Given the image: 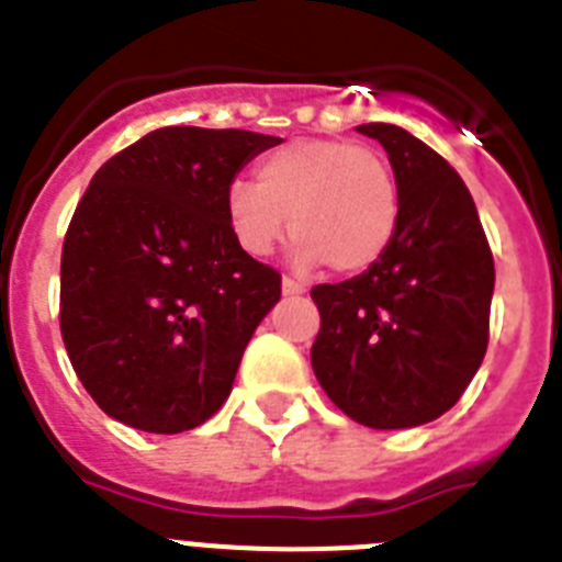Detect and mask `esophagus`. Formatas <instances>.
Returning <instances> with one entry per match:
<instances>
[{
    "instance_id": "1",
    "label": "esophagus",
    "mask_w": 562,
    "mask_h": 562,
    "mask_svg": "<svg viewBox=\"0 0 562 562\" xmlns=\"http://www.w3.org/2000/svg\"><path fill=\"white\" fill-rule=\"evenodd\" d=\"M281 290H284V295H304L306 286L301 284V281H295V278L286 276L284 281H281Z\"/></svg>"
}]
</instances>
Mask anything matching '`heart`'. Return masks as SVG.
Segmentation results:
<instances>
[{"label": "heart", "mask_w": 562, "mask_h": 562, "mask_svg": "<svg viewBox=\"0 0 562 562\" xmlns=\"http://www.w3.org/2000/svg\"><path fill=\"white\" fill-rule=\"evenodd\" d=\"M225 213L250 256H270L292 227L301 267L369 270L394 241L400 191L380 151L349 140H292L267 154L256 182L233 180Z\"/></svg>", "instance_id": "obj_1"}]
</instances>
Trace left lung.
Listing matches in <instances>:
<instances>
[{"mask_svg": "<svg viewBox=\"0 0 562 562\" xmlns=\"http://www.w3.org/2000/svg\"><path fill=\"white\" fill-rule=\"evenodd\" d=\"M400 191L394 241L374 267L312 286V369L337 408L376 430L416 428L461 400L490 342L493 250L441 154L391 123H362Z\"/></svg>", "mask_w": 562, "mask_h": 562, "instance_id": "obj_1", "label": "left lung"}]
</instances>
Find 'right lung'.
I'll list each match as a JSON object with an SVG mask.
<instances>
[{
    "mask_svg": "<svg viewBox=\"0 0 562 562\" xmlns=\"http://www.w3.org/2000/svg\"><path fill=\"white\" fill-rule=\"evenodd\" d=\"M278 137L162 126L109 157L61 250V337L98 408L182 434L222 408L281 272L241 250L225 213L238 168Z\"/></svg>",
    "mask_w": 562,
    "mask_h": 562,
    "instance_id": "add662e5",
    "label": "right lung"
}]
</instances>
